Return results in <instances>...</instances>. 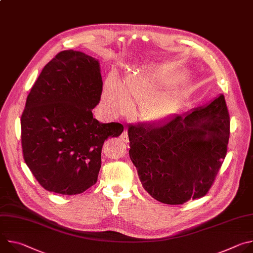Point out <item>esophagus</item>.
I'll list each match as a JSON object with an SVG mask.
<instances>
[{"instance_id": "esophagus-1", "label": "esophagus", "mask_w": 253, "mask_h": 253, "mask_svg": "<svg viewBox=\"0 0 253 253\" xmlns=\"http://www.w3.org/2000/svg\"><path fill=\"white\" fill-rule=\"evenodd\" d=\"M120 138H121V140L123 141V142H128L129 141V138H128V133H127V130L125 129L123 132H122V134H121V136H120Z\"/></svg>"}]
</instances>
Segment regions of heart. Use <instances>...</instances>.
I'll list each match as a JSON object with an SVG mask.
<instances>
[{
    "instance_id": "obj_1",
    "label": "heart",
    "mask_w": 253,
    "mask_h": 253,
    "mask_svg": "<svg viewBox=\"0 0 253 253\" xmlns=\"http://www.w3.org/2000/svg\"><path fill=\"white\" fill-rule=\"evenodd\" d=\"M158 84L130 78L121 84L115 79H108L101 97V105L104 109L114 116L127 112L132 101H144L141 106V117L149 121H159L165 118L172 107V99L158 93Z\"/></svg>"
}]
</instances>
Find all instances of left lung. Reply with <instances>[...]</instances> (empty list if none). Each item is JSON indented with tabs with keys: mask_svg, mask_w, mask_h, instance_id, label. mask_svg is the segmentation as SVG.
<instances>
[{
	"mask_svg": "<svg viewBox=\"0 0 253 253\" xmlns=\"http://www.w3.org/2000/svg\"><path fill=\"white\" fill-rule=\"evenodd\" d=\"M229 134V113L221 94L162 123L129 126V156L143 188L154 199L183 204L211 188L226 156Z\"/></svg>",
	"mask_w": 253,
	"mask_h": 253,
	"instance_id": "1",
	"label": "left lung"
}]
</instances>
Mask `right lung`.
<instances>
[{"instance_id": "1", "label": "right lung", "mask_w": 253, "mask_h": 253, "mask_svg": "<svg viewBox=\"0 0 253 253\" xmlns=\"http://www.w3.org/2000/svg\"><path fill=\"white\" fill-rule=\"evenodd\" d=\"M102 86L98 60L66 50L43 68L32 87L21 117L22 149L46 190L76 195L97 182L104 141L124 129L93 118Z\"/></svg>"}]
</instances>
